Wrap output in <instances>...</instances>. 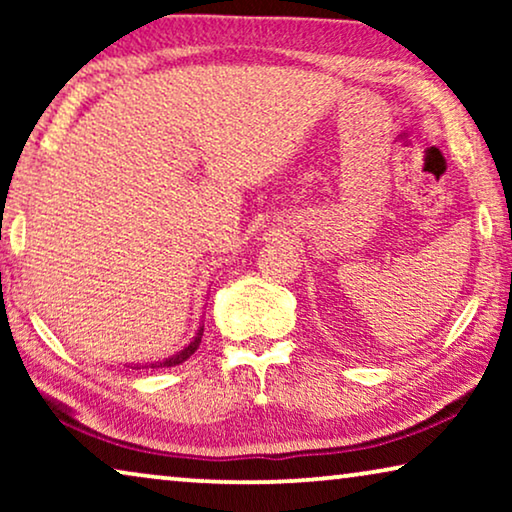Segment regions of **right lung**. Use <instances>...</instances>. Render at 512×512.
<instances>
[{"instance_id": "right-lung-1", "label": "right lung", "mask_w": 512, "mask_h": 512, "mask_svg": "<svg viewBox=\"0 0 512 512\" xmlns=\"http://www.w3.org/2000/svg\"><path fill=\"white\" fill-rule=\"evenodd\" d=\"M202 331H205V324H200L198 333L193 335V340L188 342V345H186L184 349H179L177 354L167 356V359H163V361H153V363H128V366H125V368H135V370H139V368H172V366H179V363H184L186 359H191V356H193L195 352H198L200 340H202Z\"/></svg>"}]
</instances>
